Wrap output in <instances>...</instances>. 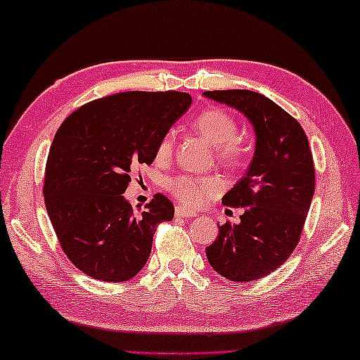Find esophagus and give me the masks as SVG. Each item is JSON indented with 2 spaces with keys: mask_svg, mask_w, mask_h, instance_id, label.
I'll return each mask as SVG.
<instances>
[{
  "mask_svg": "<svg viewBox=\"0 0 360 360\" xmlns=\"http://www.w3.org/2000/svg\"><path fill=\"white\" fill-rule=\"evenodd\" d=\"M175 217H179V218L196 217V212L186 209V207H184V205H176V207H175Z\"/></svg>",
  "mask_w": 360,
  "mask_h": 360,
  "instance_id": "34e87169",
  "label": "esophagus"
}]
</instances>
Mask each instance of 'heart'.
Here are the masks:
<instances>
[{
  "mask_svg": "<svg viewBox=\"0 0 360 360\" xmlns=\"http://www.w3.org/2000/svg\"><path fill=\"white\" fill-rule=\"evenodd\" d=\"M194 128L209 141L213 147H217L218 160L226 166H238L242 164L248 148L242 139L237 134L236 118L223 109H207L194 118ZM175 143L174 131H167L161 137L156 147V160L164 161L172 153ZM167 191L175 199H179L186 207H200L207 200L215 198L221 191V181L217 176H194L188 174H180L170 176L166 184Z\"/></svg>",
  "mask_w": 360,
  "mask_h": 360,
  "instance_id": "heart-1",
  "label": "heart"
}]
</instances>
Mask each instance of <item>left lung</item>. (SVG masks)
Wrapping results in <instances>:
<instances>
[{
  "label": "left lung",
  "instance_id": "left-lung-1",
  "mask_svg": "<svg viewBox=\"0 0 360 360\" xmlns=\"http://www.w3.org/2000/svg\"><path fill=\"white\" fill-rule=\"evenodd\" d=\"M204 96L234 107L255 128L256 147L247 172L223 204L245 209L240 223L218 224V238L205 255L231 281L264 278L297 247L314 193V164L297 120L261 93L215 90Z\"/></svg>",
  "mask_w": 360,
  "mask_h": 360
}]
</instances>
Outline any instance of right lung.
Here are the masks:
<instances>
[{"mask_svg": "<svg viewBox=\"0 0 360 360\" xmlns=\"http://www.w3.org/2000/svg\"><path fill=\"white\" fill-rule=\"evenodd\" d=\"M191 101L181 91L110 94L79 107L56 131L44 198L61 248L80 272L122 283L147 264L158 224L174 218V205L158 193L134 213L123 193L131 167L153 162L161 137Z\"/></svg>", "mask_w": 360, "mask_h": 360, "instance_id": "1", "label": "right lung"}]
</instances>
